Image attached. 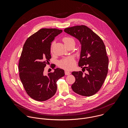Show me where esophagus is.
Listing matches in <instances>:
<instances>
[{
    "label": "esophagus",
    "mask_w": 128,
    "mask_h": 128,
    "mask_svg": "<svg viewBox=\"0 0 128 128\" xmlns=\"http://www.w3.org/2000/svg\"><path fill=\"white\" fill-rule=\"evenodd\" d=\"M64 73H65V75H69L70 74V72H67V71H66Z\"/></svg>",
    "instance_id": "esophagus-1"
}]
</instances>
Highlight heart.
I'll return each mask as SVG.
<instances>
[{
	"instance_id": "heart-1",
	"label": "heart",
	"mask_w": 128,
	"mask_h": 128,
	"mask_svg": "<svg viewBox=\"0 0 128 128\" xmlns=\"http://www.w3.org/2000/svg\"><path fill=\"white\" fill-rule=\"evenodd\" d=\"M62 41L64 44L66 45L69 43L72 42H74V40L72 38L70 37H64L62 38ZM55 42H53L51 46V52L52 51V47L54 44ZM76 65V60L75 58L72 56H70L66 58L60 60L58 62V66L60 68L66 70H71L75 67Z\"/></svg>"
}]
</instances>
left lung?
I'll use <instances>...</instances> for the list:
<instances>
[{
	"instance_id": "left-lung-1",
	"label": "left lung",
	"mask_w": 128,
	"mask_h": 128,
	"mask_svg": "<svg viewBox=\"0 0 128 128\" xmlns=\"http://www.w3.org/2000/svg\"><path fill=\"white\" fill-rule=\"evenodd\" d=\"M77 38L82 48L79 66L84 71L73 72L75 81L72 86L73 91L81 96H89L102 87L108 70V57L102 38L84 25L76 26L64 30Z\"/></svg>"
}]
</instances>
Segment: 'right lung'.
I'll return each instance as SVG.
<instances>
[{"instance_id": "add662e5", "label": "right lung", "mask_w": 128, "mask_h": 128, "mask_svg": "<svg viewBox=\"0 0 128 128\" xmlns=\"http://www.w3.org/2000/svg\"><path fill=\"white\" fill-rule=\"evenodd\" d=\"M62 32L58 28H41L29 37L24 45L18 62L19 76L28 94L37 101L52 98L56 91L57 81L64 75V70L60 68L48 75L44 73L51 58L52 41Z\"/></svg>"}]
</instances>
